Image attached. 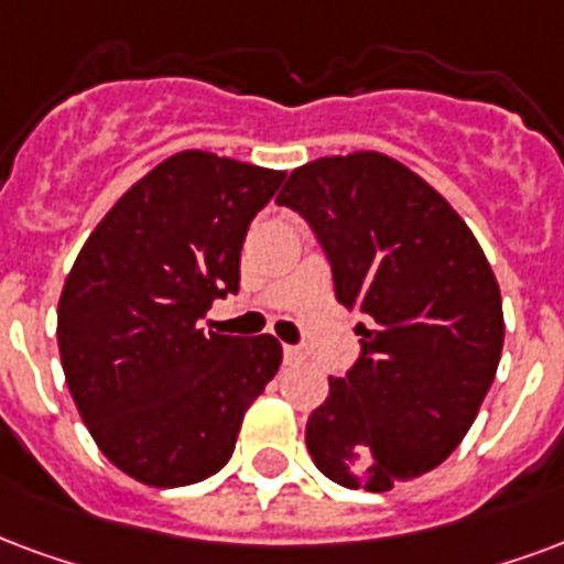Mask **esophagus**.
<instances>
[{"instance_id":"1","label":"esophagus","mask_w":564,"mask_h":564,"mask_svg":"<svg viewBox=\"0 0 564 564\" xmlns=\"http://www.w3.org/2000/svg\"><path fill=\"white\" fill-rule=\"evenodd\" d=\"M304 352L299 349V346H283V361H290V365H295V361H302Z\"/></svg>"}]
</instances>
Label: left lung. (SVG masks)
Returning <instances> with one entry per match:
<instances>
[{"mask_svg": "<svg viewBox=\"0 0 564 564\" xmlns=\"http://www.w3.org/2000/svg\"><path fill=\"white\" fill-rule=\"evenodd\" d=\"M278 203L316 232L337 302L365 314L361 356L307 419L316 469L370 494L431 473L473 427L502 356L481 245L440 191L379 152L299 166Z\"/></svg>", "mask_w": 564, "mask_h": 564, "instance_id": "obj_1", "label": "left lung"}]
</instances>
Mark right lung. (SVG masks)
<instances>
[{
  "label": "right lung",
  "instance_id": "obj_1",
  "mask_svg": "<svg viewBox=\"0 0 564 564\" xmlns=\"http://www.w3.org/2000/svg\"><path fill=\"white\" fill-rule=\"evenodd\" d=\"M281 182L187 149L128 187L77 253L59 299L62 370L104 457L140 484L185 487L224 469L281 367L271 335L197 325L239 290L250 220Z\"/></svg>",
  "mask_w": 564,
  "mask_h": 564
}]
</instances>
